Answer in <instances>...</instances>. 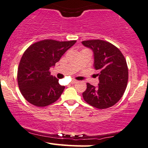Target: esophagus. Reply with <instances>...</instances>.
<instances>
[{
  "instance_id": "34e87169",
  "label": "esophagus",
  "mask_w": 148,
  "mask_h": 148,
  "mask_svg": "<svg viewBox=\"0 0 148 148\" xmlns=\"http://www.w3.org/2000/svg\"><path fill=\"white\" fill-rule=\"evenodd\" d=\"M76 82H77V81H76V80H72V81H71V84H76Z\"/></svg>"
}]
</instances>
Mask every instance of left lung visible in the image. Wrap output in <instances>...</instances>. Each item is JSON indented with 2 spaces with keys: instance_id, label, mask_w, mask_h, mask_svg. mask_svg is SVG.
Returning <instances> with one entry per match:
<instances>
[{
  "instance_id": "8db88e82",
  "label": "left lung",
  "mask_w": 148,
  "mask_h": 148,
  "mask_svg": "<svg viewBox=\"0 0 148 148\" xmlns=\"http://www.w3.org/2000/svg\"><path fill=\"white\" fill-rule=\"evenodd\" d=\"M94 53V68L98 70L97 87L87 83L83 97L88 104L99 109L115 105L123 97L128 81L126 60L119 49L110 42L101 40L83 41Z\"/></svg>"
}]
</instances>
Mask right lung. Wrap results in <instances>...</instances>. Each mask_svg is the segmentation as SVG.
<instances>
[{"label":"right lung","mask_w":148,"mask_h":148,"mask_svg":"<svg viewBox=\"0 0 148 148\" xmlns=\"http://www.w3.org/2000/svg\"><path fill=\"white\" fill-rule=\"evenodd\" d=\"M76 42L45 40L33 44L25 51L18 64L17 81L25 100L35 106L45 107L59 99L64 86L51 75L49 69Z\"/></svg>","instance_id":"add662e5"}]
</instances>
